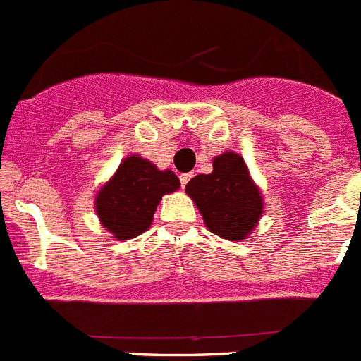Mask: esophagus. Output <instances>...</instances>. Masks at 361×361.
I'll use <instances>...</instances> for the list:
<instances>
[{
  "instance_id": "34e87169",
  "label": "esophagus",
  "mask_w": 361,
  "mask_h": 361,
  "mask_svg": "<svg viewBox=\"0 0 361 361\" xmlns=\"http://www.w3.org/2000/svg\"><path fill=\"white\" fill-rule=\"evenodd\" d=\"M191 177H193V173H183V175H180V186H186V184L188 183H190V178Z\"/></svg>"
}]
</instances>
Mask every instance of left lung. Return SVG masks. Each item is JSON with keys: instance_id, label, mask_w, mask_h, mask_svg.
I'll return each instance as SVG.
<instances>
[{"instance_id": "1", "label": "left lung", "mask_w": 361, "mask_h": 361, "mask_svg": "<svg viewBox=\"0 0 361 361\" xmlns=\"http://www.w3.org/2000/svg\"><path fill=\"white\" fill-rule=\"evenodd\" d=\"M186 193L195 202L206 228L226 240L250 238L264 215L262 191L237 152L216 155L212 173L191 178Z\"/></svg>"}]
</instances>
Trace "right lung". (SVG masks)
Wrapping results in <instances>:
<instances>
[{
	"label": "right lung",
	"instance_id": "1",
	"mask_svg": "<svg viewBox=\"0 0 361 361\" xmlns=\"http://www.w3.org/2000/svg\"><path fill=\"white\" fill-rule=\"evenodd\" d=\"M180 188L171 170H159L148 159L132 153L99 188L94 206L99 222L116 240L139 237L152 226L162 195Z\"/></svg>",
	"mask_w": 361,
	"mask_h": 361
}]
</instances>
